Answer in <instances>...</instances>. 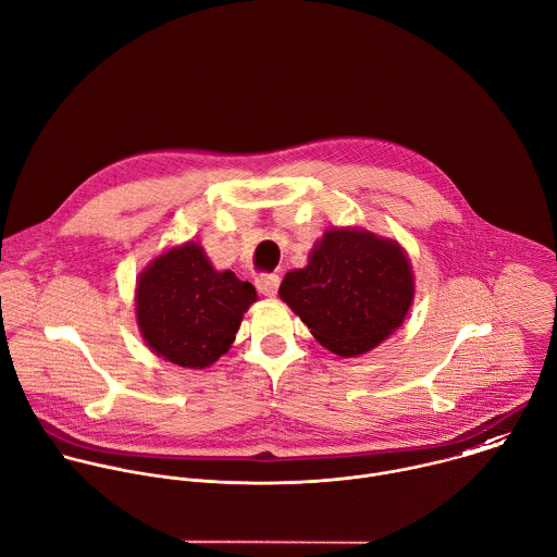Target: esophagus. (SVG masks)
Returning a JSON list of instances; mask_svg holds the SVG:
<instances>
[{"label": "esophagus", "instance_id": "esophagus-1", "mask_svg": "<svg viewBox=\"0 0 557 557\" xmlns=\"http://www.w3.org/2000/svg\"><path fill=\"white\" fill-rule=\"evenodd\" d=\"M256 288L267 295V297H273L280 288V275L277 273H260L256 277Z\"/></svg>", "mask_w": 557, "mask_h": 557}]
</instances>
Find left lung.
Masks as SVG:
<instances>
[{"label": "left lung", "mask_w": 557, "mask_h": 557, "mask_svg": "<svg viewBox=\"0 0 557 557\" xmlns=\"http://www.w3.org/2000/svg\"><path fill=\"white\" fill-rule=\"evenodd\" d=\"M280 297L323 347L356 356L405 321L413 275L398 243L358 230H330L308 267L286 273Z\"/></svg>", "instance_id": "8db88e82"}]
</instances>
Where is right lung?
I'll use <instances>...</instances> for the list:
<instances>
[{"label":"right lung","instance_id":"1","mask_svg":"<svg viewBox=\"0 0 557 557\" xmlns=\"http://www.w3.org/2000/svg\"><path fill=\"white\" fill-rule=\"evenodd\" d=\"M258 299L249 282L216 273L195 243L159 256L137 282V323L146 343L181 367H208L230 349Z\"/></svg>","mask_w":557,"mask_h":557}]
</instances>
